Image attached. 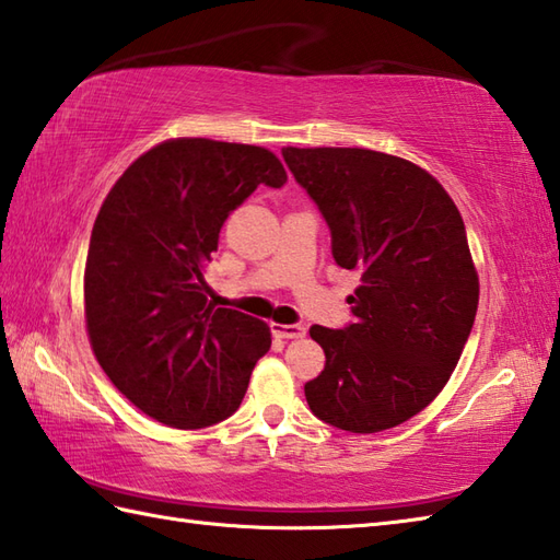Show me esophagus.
<instances>
[{"instance_id":"esophagus-1","label":"esophagus","mask_w":560,"mask_h":560,"mask_svg":"<svg viewBox=\"0 0 560 560\" xmlns=\"http://www.w3.org/2000/svg\"><path fill=\"white\" fill-rule=\"evenodd\" d=\"M271 331L279 339H301L305 337V325H271Z\"/></svg>"}]
</instances>
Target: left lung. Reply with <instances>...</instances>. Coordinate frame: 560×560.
I'll list each match as a JSON object with an SVG mask.
<instances>
[{
  "label": "left lung",
  "mask_w": 560,
  "mask_h": 560,
  "mask_svg": "<svg viewBox=\"0 0 560 560\" xmlns=\"http://www.w3.org/2000/svg\"><path fill=\"white\" fill-rule=\"evenodd\" d=\"M329 225L331 257L359 271L353 323L311 327L325 371L307 407L349 433L395 428L445 387L479 305L467 231L431 173L371 149H281Z\"/></svg>",
  "instance_id": "8db88e82"
}]
</instances>
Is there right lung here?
<instances>
[{"label": "right lung", "mask_w": 560, "mask_h": 560, "mask_svg": "<svg viewBox=\"0 0 560 560\" xmlns=\"http://www.w3.org/2000/svg\"><path fill=\"white\" fill-rule=\"evenodd\" d=\"M287 180L261 147L171 139L105 197L83 271L86 329L110 383L151 419L187 431L241 407L271 331L213 305L205 271L231 211Z\"/></svg>", "instance_id": "add662e5"}]
</instances>
